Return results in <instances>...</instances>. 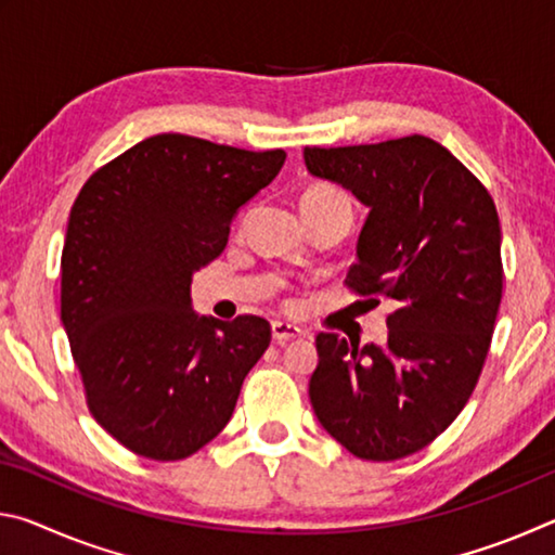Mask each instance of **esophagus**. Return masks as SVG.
Here are the masks:
<instances>
[{
	"label": "esophagus",
	"mask_w": 555,
	"mask_h": 555,
	"mask_svg": "<svg viewBox=\"0 0 555 555\" xmlns=\"http://www.w3.org/2000/svg\"><path fill=\"white\" fill-rule=\"evenodd\" d=\"M300 335H306V333L300 331L298 325L281 323V321H274V323H271V337H274V340H276L279 345H286L288 340H294V337H300Z\"/></svg>",
	"instance_id": "1"
}]
</instances>
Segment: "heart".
Instances as JSON below:
<instances>
[{
	"mask_svg": "<svg viewBox=\"0 0 555 555\" xmlns=\"http://www.w3.org/2000/svg\"><path fill=\"white\" fill-rule=\"evenodd\" d=\"M306 195H337L335 188H327V185H318V188H311Z\"/></svg>",
	"mask_w": 555,
	"mask_h": 555,
	"instance_id": "1",
	"label": "heart"
}]
</instances>
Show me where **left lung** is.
<instances>
[{
	"label": "left lung",
	"mask_w": 555,
	"mask_h": 555,
	"mask_svg": "<svg viewBox=\"0 0 555 555\" xmlns=\"http://www.w3.org/2000/svg\"><path fill=\"white\" fill-rule=\"evenodd\" d=\"M308 173L350 191L367 220L345 284L389 298L387 343L315 337L313 411L362 460H399L453 424L480 379L502 300V230L487 188L421 134L306 149Z\"/></svg>",
	"instance_id": "1"
}]
</instances>
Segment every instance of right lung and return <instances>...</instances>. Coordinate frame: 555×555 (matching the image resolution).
Listing matches in <instances>:
<instances>
[{
  "instance_id": "add662e5",
  "label": "right lung",
  "mask_w": 555,
  "mask_h": 555,
  "mask_svg": "<svg viewBox=\"0 0 555 555\" xmlns=\"http://www.w3.org/2000/svg\"><path fill=\"white\" fill-rule=\"evenodd\" d=\"M284 162V149L156 134L92 173L75 198L61 321L92 416L131 453L183 460L232 418L271 325L198 315L191 284Z\"/></svg>"
}]
</instances>
